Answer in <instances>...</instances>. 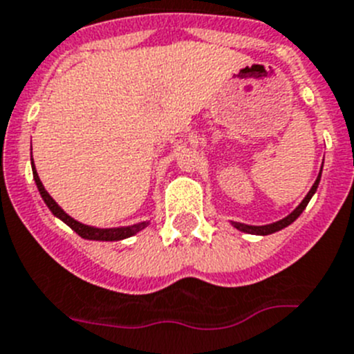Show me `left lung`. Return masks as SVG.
Wrapping results in <instances>:
<instances>
[{
  "instance_id": "obj_1",
  "label": "left lung",
  "mask_w": 354,
  "mask_h": 354,
  "mask_svg": "<svg viewBox=\"0 0 354 354\" xmlns=\"http://www.w3.org/2000/svg\"><path fill=\"white\" fill-rule=\"evenodd\" d=\"M319 180H321V173H319V176H317L316 183L312 185L310 192H308L307 197H305V199L301 201V205L298 206V208H296L295 212L291 213V215H288V216H286V218H282V221L275 222V224H270V225H261V227H257V225H245V224H238V222H234V227L240 229V231H243V232H250V234H272V232H277V231H280V229L288 227V225L292 224V222H295L296 218L300 216V213L304 212L305 208H307L308 201H310V197L314 196V192H316V190H317V185H319Z\"/></svg>"
}]
</instances>
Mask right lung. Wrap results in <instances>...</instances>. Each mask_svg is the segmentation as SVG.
<instances>
[{
    "label": "right lung",
    "instance_id": "right-lung-1",
    "mask_svg": "<svg viewBox=\"0 0 354 354\" xmlns=\"http://www.w3.org/2000/svg\"><path fill=\"white\" fill-rule=\"evenodd\" d=\"M31 167H33V178H35V183H37L38 187V192H40V196H42V199L46 201V205L49 206L50 212L54 213L56 216H59L63 222H65L66 225H70V227L74 229L75 232H77L79 236L82 238H88V240H102V241H114V240H123V238H129V236H133L136 232L142 231V229L146 227V222H141V224H136V225H130V227H118V229H97V227H88V225L81 224V222L74 221L72 216L66 215L65 212H63L62 208H59L58 205H56V201L53 199V197L47 194V190L44 189L42 181H40V178H38L37 171H35V164H31Z\"/></svg>",
    "mask_w": 354,
    "mask_h": 354
}]
</instances>
